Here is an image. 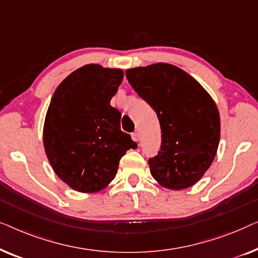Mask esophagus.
<instances>
[{
  "mask_svg": "<svg viewBox=\"0 0 258 258\" xmlns=\"http://www.w3.org/2000/svg\"><path fill=\"white\" fill-rule=\"evenodd\" d=\"M131 137H132V139H133L134 141L139 140V133H138V132H133L132 134H131Z\"/></svg>",
  "mask_w": 258,
  "mask_h": 258,
  "instance_id": "1",
  "label": "esophagus"
}]
</instances>
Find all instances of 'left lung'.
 Masks as SVG:
<instances>
[{
	"mask_svg": "<svg viewBox=\"0 0 258 258\" xmlns=\"http://www.w3.org/2000/svg\"><path fill=\"white\" fill-rule=\"evenodd\" d=\"M126 78L160 121L161 148L157 157L148 159L152 176L172 190L194 186L219 147L215 101L197 79L168 63L128 69Z\"/></svg>",
	"mask_w": 258,
	"mask_h": 258,
	"instance_id": "8db88e82",
	"label": "left lung"
}]
</instances>
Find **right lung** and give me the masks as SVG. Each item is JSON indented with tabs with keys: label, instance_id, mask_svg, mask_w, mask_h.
Masks as SVG:
<instances>
[{
	"label": "right lung",
	"instance_id": "1",
	"mask_svg": "<svg viewBox=\"0 0 258 258\" xmlns=\"http://www.w3.org/2000/svg\"><path fill=\"white\" fill-rule=\"evenodd\" d=\"M124 78L121 69L88 64L58 85L43 127V144L57 176L72 189L106 188L119 161L137 143L120 130L121 113L110 101Z\"/></svg>",
	"mask_w": 258,
	"mask_h": 258
}]
</instances>
